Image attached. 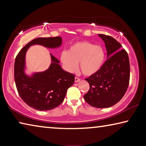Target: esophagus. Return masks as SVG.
I'll use <instances>...</instances> for the list:
<instances>
[{"label":"esophagus","instance_id":"1","mask_svg":"<svg viewBox=\"0 0 146 146\" xmlns=\"http://www.w3.org/2000/svg\"><path fill=\"white\" fill-rule=\"evenodd\" d=\"M80 80V78H79L78 77H76V76H75V82H79V81Z\"/></svg>","mask_w":146,"mask_h":146}]
</instances>
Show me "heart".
I'll return each instance as SVG.
<instances>
[{
	"instance_id": "1",
	"label": "heart",
	"mask_w": 146,
	"mask_h": 146,
	"mask_svg": "<svg viewBox=\"0 0 146 146\" xmlns=\"http://www.w3.org/2000/svg\"><path fill=\"white\" fill-rule=\"evenodd\" d=\"M104 58V51L102 47L84 41L75 43L68 51H62L60 55V61L65 70L75 73L79 62L81 71L86 76L97 73L102 67Z\"/></svg>"
}]
</instances>
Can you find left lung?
<instances>
[{
	"mask_svg": "<svg viewBox=\"0 0 146 146\" xmlns=\"http://www.w3.org/2000/svg\"><path fill=\"white\" fill-rule=\"evenodd\" d=\"M98 36L105 42L108 58L97 73L85 79L90 88L84 98L93 107L106 108L116 104L125 95L130 65L127 53L117 40L103 34Z\"/></svg>",
	"mask_w": 146,
	"mask_h": 146,
	"instance_id": "1",
	"label": "left lung"
}]
</instances>
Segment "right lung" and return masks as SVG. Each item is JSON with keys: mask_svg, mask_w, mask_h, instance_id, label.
<instances>
[{"mask_svg": "<svg viewBox=\"0 0 146 146\" xmlns=\"http://www.w3.org/2000/svg\"><path fill=\"white\" fill-rule=\"evenodd\" d=\"M62 40L60 36L35 38L21 49L15 58L14 76L17 90L24 102L35 110L48 111L60 105L68 89L73 84L75 75L63 70L59 60L51 54L52 63L48 70L29 77L24 72L26 53L33 44L57 48L61 45Z\"/></svg>", "mask_w": 146, "mask_h": 146, "instance_id": "right-lung-1", "label": "right lung"}]
</instances>
